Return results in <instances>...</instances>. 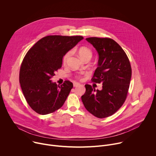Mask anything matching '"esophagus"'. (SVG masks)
Segmentation results:
<instances>
[{"label": "esophagus", "mask_w": 156, "mask_h": 156, "mask_svg": "<svg viewBox=\"0 0 156 156\" xmlns=\"http://www.w3.org/2000/svg\"><path fill=\"white\" fill-rule=\"evenodd\" d=\"M80 86V83H76V82L73 83V86H74V87H78V86Z\"/></svg>", "instance_id": "obj_1"}]
</instances>
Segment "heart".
I'll return each mask as SVG.
<instances>
[{
  "label": "heart",
  "mask_w": 156,
  "mask_h": 156,
  "mask_svg": "<svg viewBox=\"0 0 156 156\" xmlns=\"http://www.w3.org/2000/svg\"><path fill=\"white\" fill-rule=\"evenodd\" d=\"M72 54V51H69L67 53H66L63 58V63H65L67 62L69 58ZM78 54L80 57L83 58L87 56H92V52L90 50V49H89L87 47H81L78 49Z\"/></svg>",
  "instance_id": "1"
}]
</instances>
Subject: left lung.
Segmentation results:
<instances>
[{
	"label": "left lung",
	"mask_w": 156,
	"mask_h": 156,
	"mask_svg": "<svg viewBox=\"0 0 156 156\" xmlns=\"http://www.w3.org/2000/svg\"><path fill=\"white\" fill-rule=\"evenodd\" d=\"M99 55L98 68L91 80L102 83V90L86 84L81 96L86 108L95 117L102 119L115 114L125 101L131 77L129 59L119 44L110 38L88 37Z\"/></svg>",
	"instance_id": "8db88e82"
}]
</instances>
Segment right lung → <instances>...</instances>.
<instances>
[{"instance_id": "1", "label": "right lung", "mask_w": 156, "mask_h": 156, "mask_svg": "<svg viewBox=\"0 0 156 156\" xmlns=\"http://www.w3.org/2000/svg\"><path fill=\"white\" fill-rule=\"evenodd\" d=\"M83 39L81 36H48L27 53L20 70V83L28 104L37 114L52 113L63 105L73 83L65 81L59 86L51 78L62 67L63 57Z\"/></svg>"}]
</instances>
